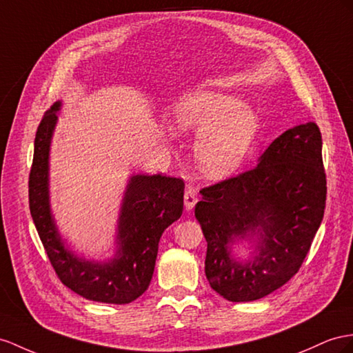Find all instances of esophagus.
Instances as JSON below:
<instances>
[{"mask_svg":"<svg viewBox=\"0 0 353 353\" xmlns=\"http://www.w3.org/2000/svg\"><path fill=\"white\" fill-rule=\"evenodd\" d=\"M198 201V195L194 188H188L185 192V209L186 210H192L194 205Z\"/></svg>","mask_w":353,"mask_h":353,"instance_id":"obj_1","label":"esophagus"}]
</instances>
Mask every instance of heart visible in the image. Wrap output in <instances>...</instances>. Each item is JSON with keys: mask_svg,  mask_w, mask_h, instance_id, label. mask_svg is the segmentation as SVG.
Segmentation results:
<instances>
[{"mask_svg": "<svg viewBox=\"0 0 353 353\" xmlns=\"http://www.w3.org/2000/svg\"><path fill=\"white\" fill-rule=\"evenodd\" d=\"M173 125L179 132L196 134L194 157L207 179L232 176L245 164L261 130L254 108L234 94L214 88H194L173 105Z\"/></svg>", "mask_w": 353, "mask_h": 353, "instance_id": "obj_1", "label": "heart"}]
</instances>
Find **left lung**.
<instances>
[{
    "label": "left lung",
    "instance_id": "obj_1",
    "mask_svg": "<svg viewBox=\"0 0 353 353\" xmlns=\"http://www.w3.org/2000/svg\"><path fill=\"white\" fill-rule=\"evenodd\" d=\"M201 195L195 218L207 241L210 286L232 303L276 291L300 270L323 218L327 180L318 125L285 131L255 168Z\"/></svg>",
    "mask_w": 353,
    "mask_h": 353
}]
</instances>
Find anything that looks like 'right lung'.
I'll list each match as a JSON object with an SVG mask.
<instances>
[{
  "label": "right lung",
  "mask_w": 353,
  "mask_h": 353,
  "mask_svg": "<svg viewBox=\"0 0 353 353\" xmlns=\"http://www.w3.org/2000/svg\"><path fill=\"white\" fill-rule=\"evenodd\" d=\"M62 101L44 114L35 134L30 174V210L61 282L90 301L128 304L146 291L162 232L183 212L182 179L134 173L128 177L114 230L113 254L95 259L77 254L62 237L50 205V146Z\"/></svg>",
  "instance_id": "1"
}]
</instances>
